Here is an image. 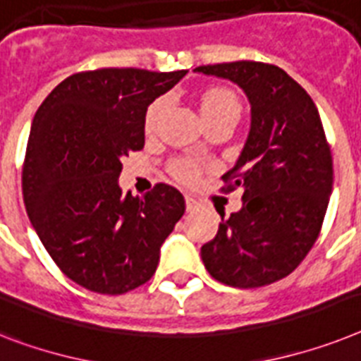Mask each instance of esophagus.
Returning <instances> with one entry per match:
<instances>
[{
    "mask_svg": "<svg viewBox=\"0 0 361 361\" xmlns=\"http://www.w3.org/2000/svg\"><path fill=\"white\" fill-rule=\"evenodd\" d=\"M184 201H186V210H188V212H193V210L197 208V201H195V199H193V197H190V195H186V197H184Z\"/></svg>",
    "mask_w": 361,
    "mask_h": 361,
    "instance_id": "1",
    "label": "esophagus"
}]
</instances>
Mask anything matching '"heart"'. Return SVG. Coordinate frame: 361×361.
I'll return each mask as SVG.
<instances>
[{
  "label": "heart",
  "mask_w": 361,
  "mask_h": 361,
  "mask_svg": "<svg viewBox=\"0 0 361 361\" xmlns=\"http://www.w3.org/2000/svg\"><path fill=\"white\" fill-rule=\"evenodd\" d=\"M164 105H166L164 97L153 101L149 105L147 114H145V129H153ZM199 110H201L204 123H208V121L219 120V118H225V116H240V101L234 95V92H231L228 88L216 86V88H208V90L202 92L201 99H199ZM171 171L177 178H180L184 183H190V180L197 177L199 168L190 160H177Z\"/></svg>",
  "instance_id": "b5f03b06"
}]
</instances>
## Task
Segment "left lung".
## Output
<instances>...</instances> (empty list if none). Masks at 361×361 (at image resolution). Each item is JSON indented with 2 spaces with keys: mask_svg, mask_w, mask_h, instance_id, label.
I'll return each instance as SVG.
<instances>
[{
  "mask_svg": "<svg viewBox=\"0 0 361 361\" xmlns=\"http://www.w3.org/2000/svg\"><path fill=\"white\" fill-rule=\"evenodd\" d=\"M193 71L232 80L251 105V129L234 168L223 175L241 186V208L201 247L207 271L227 286L260 288L288 276L312 249L334 169L314 101L284 70L238 61Z\"/></svg>",
  "mask_w": 361,
  "mask_h": 361,
  "instance_id": "1",
  "label": "left lung"
}]
</instances>
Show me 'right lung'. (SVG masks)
<instances>
[{"label":"right lung","mask_w":361,"mask_h":361,"mask_svg":"<svg viewBox=\"0 0 361 361\" xmlns=\"http://www.w3.org/2000/svg\"><path fill=\"white\" fill-rule=\"evenodd\" d=\"M186 70L103 68L64 79L32 118L23 202L42 245L68 279L121 295L145 284L184 214L177 188L144 197L120 188L121 159L145 144V114Z\"/></svg>","instance_id":"obj_1"}]
</instances>
